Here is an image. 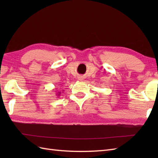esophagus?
<instances>
[{
	"instance_id": "1",
	"label": "esophagus",
	"mask_w": 158,
	"mask_h": 158,
	"mask_svg": "<svg viewBox=\"0 0 158 158\" xmlns=\"http://www.w3.org/2000/svg\"><path fill=\"white\" fill-rule=\"evenodd\" d=\"M79 80H82V79H79Z\"/></svg>"
}]
</instances>
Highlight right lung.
I'll use <instances>...</instances> for the list:
<instances>
[{"label": "right lung", "mask_w": 158, "mask_h": 158, "mask_svg": "<svg viewBox=\"0 0 158 158\" xmlns=\"http://www.w3.org/2000/svg\"><path fill=\"white\" fill-rule=\"evenodd\" d=\"M60 92H58V94H56V95H57V96H60Z\"/></svg>", "instance_id": "right-lung-1"}]
</instances>
